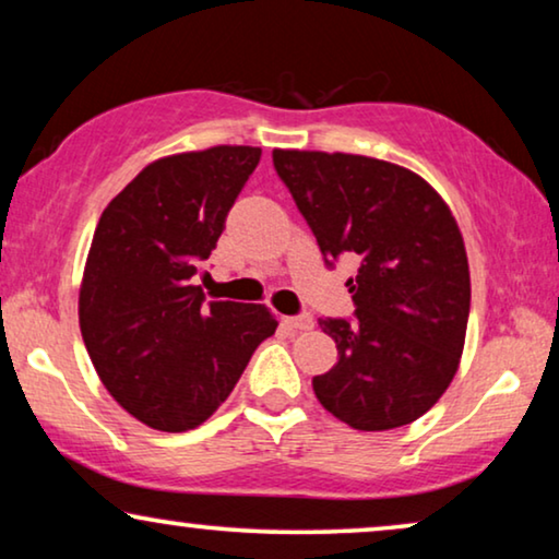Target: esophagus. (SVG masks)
<instances>
[{
  "label": "esophagus",
  "instance_id": "1",
  "mask_svg": "<svg viewBox=\"0 0 559 559\" xmlns=\"http://www.w3.org/2000/svg\"><path fill=\"white\" fill-rule=\"evenodd\" d=\"M287 325L295 328V331H310V328H312V316H310V312H300V316L287 318Z\"/></svg>",
  "mask_w": 559,
  "mask_h": 559
}]
</instances>
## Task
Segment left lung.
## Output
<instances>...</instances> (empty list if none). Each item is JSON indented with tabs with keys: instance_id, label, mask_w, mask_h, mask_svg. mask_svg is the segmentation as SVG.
Here are the masks:
<instances>
[{
	"instance_id": "obj_1",
	"label": "left lung",
	"mask_w": 559,
	"mask_h": 559,
	"mask_svg": "<svg viewBox=\"0 0 559 559\" xmlns=\"http://www.w3.org/2000/svg\"><path fill=\"white\" fill-rule=\"evenodd\" d=\"M274 170L328 266L358 259L354 316L320 318L338 361L312 379L320 404L364 432L423 417L453 381L471 312L463 236L445 201L407 167L343 152L274 150Z\"/></svg>"
}]
</instances>
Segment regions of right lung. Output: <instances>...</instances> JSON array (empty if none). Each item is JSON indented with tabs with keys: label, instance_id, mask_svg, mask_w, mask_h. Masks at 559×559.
I'll return each instance as SVG.
<instances>
[{
	"label": "right lung",
	"instance_id": "1",
	"mask_svg": "<svg viewBox=\"0 0 559 559\" xmlns=\"http://www.w3.org/2000/svg\"><path fill=\"white\" fill-rule=\"evenodd\" d=\"M259 157V147L221 144L155 159L98 218L81 335L109 394L152 430L205 423L277 331L264 305L205 302L195 285Z\"/></svg>",
	"mask_w": 559,
	"mask_h": 559
}]
</instances>
